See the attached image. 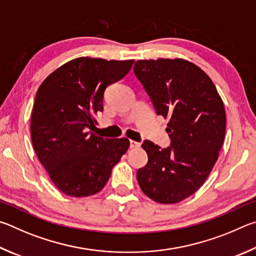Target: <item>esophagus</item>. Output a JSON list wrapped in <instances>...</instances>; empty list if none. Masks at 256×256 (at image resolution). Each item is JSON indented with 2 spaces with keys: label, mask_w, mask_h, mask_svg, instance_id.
I'll use <instances>...</instances> for the list:
<instances>
[{
  "label": "esophagus",
  "mask_w": 256,
  "mask_h": 256,
  "mask_svg": "<svg viewBox=\"0 0 256 256\" xmlns=\"http://www.w3.org/2000/svg\"><path fill=\"white\" fill-rule=\"evenodd\" d=\"M140 146V142H135V140H130V148H137V147Z\"/></svg>",
  "instance_id": "34e87169"
}]
</instances>
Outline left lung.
I'll return each mask as SVG.
<instances>
[{
    "mask_svg": "<svg viewBox=\"0 0 256 256\" xmlns=\"http://www.w3.org/2000/svg\"><path fill=\"white\" fill-rule=\"evenodd\" d=\"M134 72L156 114L170 118L171 146L145 140L148 162L137 171L142 191L158 204H176L194 194L217 162L226 114L217 88L204 72L182 58L137 60Z\"/></svg>",
    "mask_w": 256,
    "mask_h": 256,
    "instance_id": "8db88e82",
    "label": "left lung"
}]
</instances>
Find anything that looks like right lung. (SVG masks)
I'll return each instance as SVG.
<instances>
[{
  "mask_svg": "<svg viewBox=\"0 0 256 256\" xmlns=\"http://www.w3.org/2000/svg\"><path fill=\"white\" fill-rule=\"evenodd\" d=\"M134 60L78 57L58 67L40 85L31 112V140L54 184L70 196L100 192L127 152V138L92 130L110 84L132 70Z\"/></svg>",
  "mask_w": 256,
  "mask_h": 256,
  "instance_id": "right-lung-1",
  "label": "right lung"
}]
</instances>
